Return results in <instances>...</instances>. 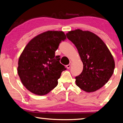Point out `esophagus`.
<instances>
[{"label":"esophagus","instance_id":"34e87169","mask_svg":"<svg viewBox=\"0 0 123 123\" xmlns=\"http://www.w3.org/2000/svg\"><path fill=\"white\" fill-rule=\"evenodd\" d=\"M71 63H72L71 62H70L69 64H68V65L66 66V67H67V69H69L70 66H71Z\"/></svg>","mask_w":123,"mask_h":123}]
</instances>
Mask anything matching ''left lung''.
Listing matches in <instances>:
<instances>
[{"mask_svg":"<svg viewBox=\"0 0 123 123\" xmlns=\"http://www.w3.org/2000/svg\"><path fill=\"white\" fill-rule=\"evenodd\" d=\"M66 35L75 45L84 66L81 73L75 77L77 86L87 92L101 88L112 76L115 67L109 49L98 36L88 31L78 29Z\"/></svg>","mask_w":123,"mask_h":123,"instance_id":"1","label":"left lung"}]
</instances>
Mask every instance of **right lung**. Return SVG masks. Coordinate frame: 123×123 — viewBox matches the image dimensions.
Instances as JSON below:
<instances>
[{"mask_svg": "<svg viewBox=\"0 0 123 123\" xmlns=\"http://www.w3.org/2000/svg\"><path fill=\"white\" fill-rule=\"evenodd\" d=\"M66 39L62 31H48L32 39L18 60V74L23 85L34 94L43 95L56 87L67 69L55 56L60 43Z\"/></svg>", "mask_w": 123, "mask_h": 123, "instance_id": "obj_1", "label": "right lung"}]
</instances>
